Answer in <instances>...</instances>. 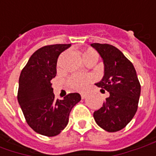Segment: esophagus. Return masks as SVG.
Listing matches in <instances>:
<instances>
[{"label": "esophagus", "mask_w": 156, "mask_h": 156, "mask_svg": "<svg viewBox=\"0 0 156 156\" xmlns=\"http://www.w3.org/2000/svg\"><path fill=\"white\" fill-rule=\"evenodd\" d=\"M87 95H88V94H87L86 93H82V94H81V98L83 99V98H85L86 97H87Z\"/></svg>", "instance_id": "obj_1"}]
</instances>
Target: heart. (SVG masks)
Instances as JSON below:
<instances>
[{
	"mask_svg": "<svg viewBox=\"0 0 156 156\" xmlns=\"http://www.w3.org/2000/svg\"><path fill=\"white\" fill-rule=\"evenodd\" d=\"M82 58L83 61L86 62L88 60H95L97 61L98 58V54L97 51L92 49V48H88L82 53ZM94 78L90 75H83V74H75L71 75L68 79V83L69 87L74 90L81 91L83 90L86 87L88 86V83L93 82Z\"/></svg>",
	"mask_w": 156,
	"mask_h": 156,
	"instance_id": "1",
	"label": "heart"
}]
</instances>
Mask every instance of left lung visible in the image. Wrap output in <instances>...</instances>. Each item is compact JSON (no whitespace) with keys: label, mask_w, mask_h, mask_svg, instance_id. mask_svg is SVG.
Masks as SVG:
<instances>
[{"label":"left lung","mask_w":156,"mask_h":156,"mask_svg":"<svg viewBox=\"0 0 156 156\" xmlns=\"http://www.w3.org/2000/svg\"><path fill=\"white\" fill-rule=\"evenodd\" d=\"M103 59L105 71L100 82L95 83L109 96L94 113L95 122L108 132L121 130L134 118L140 96V84L136 71L121 51L109 44L92 43Z\"/></svg>","instance_id":"8db88e82"}]
</instances>
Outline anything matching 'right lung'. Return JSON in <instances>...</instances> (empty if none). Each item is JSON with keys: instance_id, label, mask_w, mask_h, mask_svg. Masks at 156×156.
I'll use <instances>...</instances> for the list:
<instances>
[{"instance_id": "obj_1", "label": "right lung", "mask_w": 156, "mask_h": 156, "mask_svg": "<svg viewBox=\"0 0 156 156\" xmlns=\"http://www.w3.org/2000/svg\"><path fill=\"white\" fill-rule=\"evenodd\" d=\"M70 47L55 44L39 48L29 58L19 78L17 99L27 123L35 132L48 137L64 129L72 108L81 100L78 93L55 99L51 88L58 56Z\"/></svg>"}]
</instances>
